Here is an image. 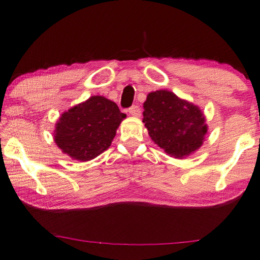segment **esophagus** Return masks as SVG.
Wrapping results in <instances>:
<instances>
[{
    "label": "esophagus",
    "instance_id": "34e87169",
    "mask_svg": "<svg viewBox=\"0 0 260 260\" xmlns=\"http://www.w3.org/2000/svg\"><path fill=\"white\" fill-rule=\"evenodd\" d=\"M128 112H129L131 116H133V117H140V115H141V109H140L139 106H132V107L129 108V109H128Z\"/></svg>",
    "mask_w": 260,
    "mask_h": 260
}]
</instances>
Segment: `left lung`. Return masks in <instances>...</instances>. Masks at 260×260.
<instances>
[{
  "mask_svg": "<svg viewBox=\"0 0 260 260\" xmlns=\"http://www.w3.org/2000/svg\"><path fill=\"white\" fill-rule=\"evenodd\" d=\"M143 108L150 138L166 153L183 158L204 143L208 127L199 107L167 89H159L148 94Z\"/></svg>",
  "mask_w": 260,
  "mask_h": 260,
  "instance_id": "8db88e82",
  "label": "left lung"
}]
</instances>
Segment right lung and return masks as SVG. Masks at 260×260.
Masks as SVG:
<instances>
[{
    "mask_svg": "<svg viewBox=\"0 0 260 260\" xmlns=\"http://www.w3.org/2000/svg\"><path fill=\"white\" fill-rule=\"evenodd\" d=\"M124 118L115 102L93 95L61 115L54 142L73 159L88 161L109 148Z\"/></svg>",
    "mask_w": 260,
    "mask_h": 260,
    "instance_id": "add662e5",
    "label": "right lung"
}]
</instances>
